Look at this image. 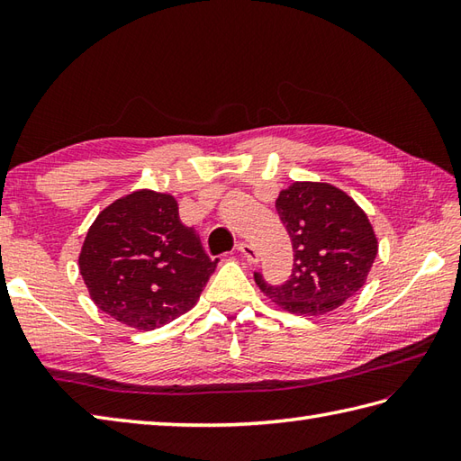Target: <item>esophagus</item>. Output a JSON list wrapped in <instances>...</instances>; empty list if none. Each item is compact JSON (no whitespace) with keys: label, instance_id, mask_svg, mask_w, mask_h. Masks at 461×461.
<instances>
[{"label":"esophagus","instance_id":"esophagus-1","mask_svg":"<svg viewBox=\"0 0 461 461\" xmlns=\"http://www.w3.org/2000/svg\"><path fill=\"white\" fill-rule=\"evenodd\" d=\"M236 249H238V251L241 253V256L246 258L248 261H256V259H258V251L253 249V246H251V243H248V241H240Z\"/></svg>","mask_w":461,"mask_h":461}]
</instances>
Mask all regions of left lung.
<instances>
[{"mask_svg":"<svg viewBox=\"0 0 461 461\" xmlns=\"http://www.w3.org/2000/svg\"><path fill=\"white\" fill-rule=\"evenodd\" d=\"M279 218L293 243V271L283 285L256 283L281 309L325 315L365 285L378 253L375 230L348 194L325 182H293L279 192Z\"/></svg>","mask_w":461,"mask_h":461,"instance_id":"left-lung-1","label":"left lung"}]
</instances>
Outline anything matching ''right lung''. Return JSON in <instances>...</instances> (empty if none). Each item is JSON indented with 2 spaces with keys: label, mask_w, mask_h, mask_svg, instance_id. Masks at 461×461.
Wrapping results in <instances>:
<instances>
[{
  "label": "right lung",
  "mask_w": 461,
  "mask_h": 461,
  "mask_svg": "<svg viewBox=\"0 0 461 461\" xmlns=\"http://www.w3.org/2000/svg\"><path fill=\"white\" fill-rule=\"evenodd\" d=\"M170 194L136 190L96 215L79 253L95 305L122 325L150 330L200 299L215 271Z\"/></svg>",
  "instance_id": "right-lung-1"
}]
</instances>
